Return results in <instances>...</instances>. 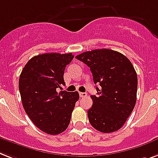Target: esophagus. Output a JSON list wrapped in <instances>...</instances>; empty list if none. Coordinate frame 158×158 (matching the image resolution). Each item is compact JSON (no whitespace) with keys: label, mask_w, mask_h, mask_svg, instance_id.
<instances>
[{"label":"esophagus","mask_w":158,"mask_h":158,"mask_svg":"<svg viewBox=\"0 0 158 158\" xmlns=\"http://www.w3.org/2000/svg\"><path fill=\"white\" fill-rule=\"evenodd\" d=\"M80 97H81V98H85V97L87 96V94L85 93V92H80Z\"/></svg>","instance_id":"esophagus-1"}]
</instances>
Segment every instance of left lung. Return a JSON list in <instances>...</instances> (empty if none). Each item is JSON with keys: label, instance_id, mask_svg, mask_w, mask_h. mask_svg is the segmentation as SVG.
Here are the masks:
<instances>
[{"label": "left lung", "instance_id": "left-lung-1", "mask_svg": "<svg viewBox=\"0 0 158 158\" xmlns=\"http://www.w3.org/2000/svg\"><path fill=\"white\" fill-rule=\"evenodd\" d=\"M89 67L96 87L87 114L92 127L103 133L122 128L136 103L137 74L129 59L108 49L86 51L76 56Z\"/></svg>", "mask_w": 158, "mask_h": 158}]
</instances>
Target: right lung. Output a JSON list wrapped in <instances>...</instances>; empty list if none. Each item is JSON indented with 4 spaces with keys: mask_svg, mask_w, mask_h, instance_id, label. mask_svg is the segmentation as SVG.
Masks as SVG:
<instances>
[{
    "mask_svg": "<svg viewBox=\"0 0 158 158\" xmlns=\"http://www.w3.org/2000/svg\"><path fill=\"white\" fill-rule=\"evenodd\" d=\"M72 53H46L27 62L19 81L20 95L25 112L36 127L49 135H59L68 128L77 91L58 88L65 85V68L73 60Z\"/></svg>",
    "mask_w": 158,
    "mask_h": 158,
    "instance_id": "add662e5",
    "label": "right lung"
}]
</instances>
